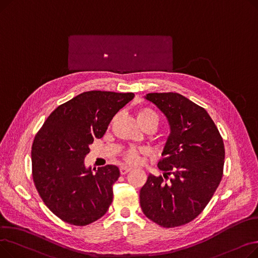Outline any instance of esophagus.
Masks as SVG:
<instances>
[{
	"label": "esophagus",
	"mask_w": 258,
	"mask_h": 258,
	"mask_svg": "<svg viewBox=\"0 0 258 258\" xmlns=\"http://www.w3.org/2000/svg\"><path fill=\"white\" fill-rule=\"evenodd\" d=\"M131 170H132V168H130L127 166H120V173L121 174H126Z\"/></svg>",
	"instance_id": "1"
}]
</instances>
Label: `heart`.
Wrapping results in <instances>:
<instances>
[{"label":"heart","mask_w":258,"mask_h":258,"mask_svg":"<svg viewBox=\"0 0 258 258\" xmlns=\"http://www.w3.org/2000/svg\"><path fill=\"white\" fill-rule=\"evenodd\" d=\"M137 121L140 126L146 124V123H154L158 125L159 122V117L155 111H153L150 107H142L137 112ZM144 152L141 150H130L125 156L124 159L126 161L127 164L134 165L137 164L139 162V159L141 155H143Z\"/></svg>","instance_id":"obj_1"}]
</instances>
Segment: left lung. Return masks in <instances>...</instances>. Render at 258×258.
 I'll return each instance as SVG.
<instances>
[{"label":"left lung","mask_w":258,"mask_h":258,"mask_svg":"<svg viewBox=\"0 0 258 258\" xmlns=\"http://www.w3.org/2000/svg\"><path fill=\"white\" fill-rule=\"evenodd\" d=\"M144 98L164 114L169 125L158 167L167 183L150 173L140 189L146 218L173 228L195 220L223 177L224 142L205 108L178 93H150Z\"/></svg>","instance_id":"1"}]
</instances>
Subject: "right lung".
I'll use <instances>...</instances> for the list:
<instances>
[{
  "instance_id": "obj_1",
  "label": "right lung",
  "mask_w": 258,
  "mask_h": 258,
  "mask_svg": "<svg viewBox=\"0 0 258 258\" xmlns=\"http://www.w3.org/2000/svg\"><path fill=\"white\" fill-rule=\"evenodd\" d=\"M134 93L84 92L54 110L32 145L33 181L46 206L63 222L86 226L105 214L113 201L116 165H85L94 139L105 134Z\"/></svg>"
}]
</instances>
